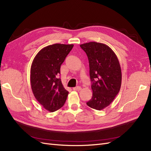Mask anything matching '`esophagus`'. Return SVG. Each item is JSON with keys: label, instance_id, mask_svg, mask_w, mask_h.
Segmentation results:
<instances>
[{"label": "esophagus", "instance_id": "esophagus-1", "mask_svg": "<svg viewBox=\"0 0 151 151\" xmlns=\"http://www.w3.org/2000/svg\"><path fill=\"white\" fill-rule=\"evenodd\" d=\"M81 88L80 86H76V87H74V88H73V90H75V91H79V90H81Z\"/></svg>", "mask_w": 151, "mask_h": 151}]
</instances>
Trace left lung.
I'll list each match as a JSON object with an SVG mask.
<instances>
[{"label": "left lung", "mask_w": 151, "mask_h": 151, "mask_svg": "<svg viewBox=\"0 0 151 151\" xmlns=\"http://www.w3.org/2000/svg\"><path fill=\"white\" fill-rule=\"evenodd\" d=\"M88 56L90 76L93 91L86 102L90 107L103 110L119 93L122 83V72L119 60L111 48L103 43L90 42L80 45Z\"/></svg>", "instance_id": "obj_1"}]
</instances>
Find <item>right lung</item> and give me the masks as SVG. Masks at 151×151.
Wrapping results in <instances>:
<instances>
[{
  "instance_id": "obj_1",
  "label": "right lung",
  "mask_w": 151,
  "mask_h": 151,
  "mask_svg": "<svg viewBox=\"0 0 151 151\" xmlns=\"http://www.w3.org/2000/svg\"><path fill=\"white\" fill-rule=\"evenodd\" d=\"M73 45L54 44L46 46L34 58L30 81L34 96L46 110L51 112L64 105L69 92L58 78L60 67Z\"/></svg>"
}]
</instances>
